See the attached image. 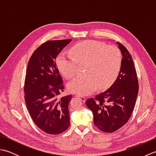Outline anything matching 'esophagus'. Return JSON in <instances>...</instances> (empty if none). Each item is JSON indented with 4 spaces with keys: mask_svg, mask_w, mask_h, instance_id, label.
<instances>
[{
    "mask_svg": "<svg viewBox=\"0 0 156 156\" xmlns=\"http://www.w3.org/2000/svg\"><path fill=\"white\" fill-rule=\"evenodd\" d=\"M76 97H78L80 99V100L83 102H85V100H86V98L84 97H83V96H80V95H77L76 96Z\"/></svg>",
    "mask_w": 156,
    "mask_h": 156,
    "instance_id": "1",
    "label": "esophagus"
}]
</instances>
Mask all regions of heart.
<instances>
[{"instance_id": "b5f03b06", "label": "heart", "mask_w": 156, "mask_h": 156, "mask_svg": "<svg viewBox=\"0 0 156 156\" xmlns=\"http://www.w3.org/2000/svg\"><path fill=\"white\" fill-rule=\"evenodd\" d=\"M73 58L64 53L59 55L57 66L61 74L67 79L74 76L78 64L86 63V75L76 77L69 82V90L77 94H90L97 88L105 89L110 87L120 73L122 56L114 45L87 40L74 45L70 49Z\"/></svg>"}]
</instances>
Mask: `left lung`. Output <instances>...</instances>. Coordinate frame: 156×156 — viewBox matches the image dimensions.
Masks as SVG:
<instances>
[{
  "label": "left lung",
  "mask_w": 156,
  "mask_h": 156,
  "mask_svg": "<svg viewBox=\"0 0 156 156\" xmlns=\"http://www.w3.org/2000/svg\"><path fill=\"white\" fill-rule=\"evenodd\" d=\"M117 44L122 57L117 78L107 90L86 101V105L93 114L95 126L107 133L118 130L129 121L139 91L133 58L125 46L119 42Z\"/></svg>",
  "instance_id": "8db88e82"
}]
</instances>
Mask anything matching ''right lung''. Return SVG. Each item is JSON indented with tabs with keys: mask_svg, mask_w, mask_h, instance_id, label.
Listing matches in <instances>:
<instances>
[{
	"mask_svg": "<svg viewBox=\"0 0 156 156\" xmlns=\"http://www.w3.org/2000/svg\"><path fill=\"white\" fill-rule=\"evenodd\" d=\"M71 41L45 42L32 54L26 71V107L34 123L48 134H60L69 126L68 105L72 95L58 98L64 87L56 58Z\"/></svg>",
	"mask_w": 156,
	"mask_h": 156,
	"instance_id": "1",
	"label": "right lung"
}]
</instances>
